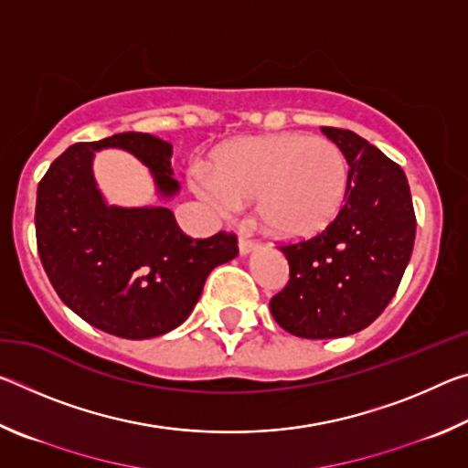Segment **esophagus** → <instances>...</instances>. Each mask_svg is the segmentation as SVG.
<instances>
[{
  "mask_svg": "<svg viewBox=\"0 0 468 468\" xmlns=\"http://www.w3.org/2000/svg\"><path fill=\"white\" fill-rule=\"evenodd\" d=\"M256 248H258L256 241L250 239V237L245 233H239V251L241 253H250L251 250H256Z\"/></svg>",
  "mask_w": 468,
  "mask_h": 468,
  "instance_id": "esophagus-1",
  "label": "esophagus"
}]
</instances>
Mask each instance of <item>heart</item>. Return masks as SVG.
Instances as JSON below:
<instances>
[{"instance_id": "obj_1", "label": "heart", "mask_w": 468, "mask_h": 468, "mask_svg": "<svg viewBox=\"0 0 468 468\" xmlns=\"http://www.w3.org/2000/svg\"><path fill=\"white\" fill-rule=\"evenodd\" d=\"M192 186L220 210L256 200L260 223L281 239H307L332 225L345 204L348 165L336 142L307 133L231 140Z\"/></svg>"}]
</instances>
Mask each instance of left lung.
I'll list each match as a JSON object with an SVG mask.
<instances>
[{
	"mask_svg": "<svg viewBox=\"0 0 468 468\" xmlns=\"http://www.w3.org/2000/svg\"><path fill=\"white\" fill-rule=\"evenodd\" d=\"M322 132L348 163L345 204L322 233L281 245L289 260V282L271 299L281 328L314 340L355 335L386 310L417 231L400 165L351 130Z\"/></svg>",
	"mask_w": 468,
	"mask_h": 468,
	"instance_id": "1",
	"label": "left lung"
}]
</instances>
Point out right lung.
Listing matches in <instances>:
<instances>
[{"label": "right lung", "mask_w": 468, "mask_h": 468, "mask_svg": "<svg viewBox=\"0 0 468 468\" xmlns=\"http://www.w3.org/2000/svg\"><path fill=\"white\" fill-rule=\"evenodd\" d=\"M101 148L138 156L163 196L179 189L169 142L142 132L78 142L38 181V258L59 299L90 326L130 340L161 336L192 314L212 268L239 253L237 235L192 239L165 206H107L92 177Z\"/></svg>", "instance_id": "right-lung-1"}]
</instances>
